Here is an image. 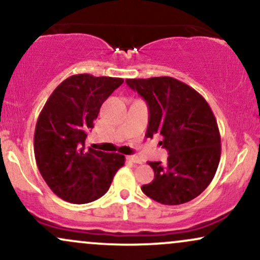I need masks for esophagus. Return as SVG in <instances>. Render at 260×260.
<instances>
[{
    "instance_id": "1",
    "label": "esophagus",
    "mask_w": 260,
    "mask_h": 260,
    "mask_svg": "<svg viewBox=\"0 0 260 260\" xmlns=\"http://www.w3.org/2000/svg\"><path fill=\"white\" fill-rule=\"evenodd\" d=\"M127 160L131 161V162H134V164H143V160L140 159V157L136 156V155H128Z\"/></svg>"
}]
</instances>
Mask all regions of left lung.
<instances>
[{
	"instance_id": "obj_1",
	"label": "left lung",
	"mask_w": 260,
	"mask_h": 260,
	"mask_svg": "<svg viewBox=\"0 0 260 260\" xmlns=\"http://www.w3.org/2000/svg\"><path fill=\"white\" fill-rule=\"evenodd\" d=\"M147 101L145 137L159 134L168 161H150L155 178L142 190L165 205H178L198 197L215 176L221 155L216 118L207 100L192 86L172 77L126 79Z\"/></svg>"
}]
</instances>
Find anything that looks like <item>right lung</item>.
<instances>
[{"mask_svg": "<svg viewBox=\"0 0 260 260\" xmlns=\"http://www.w3.org/2000/svg\"><path fill=\"white\" fill-rule=\"evenodd\" d=\"M123 79L74 74L59 84L41 110L34 154L41 176L56 196L73 204L99 199L109 190L124 156L85 147L100 107Z\"/></svg>", "mask_w": 260, "mask_h": 260, "instance_id": "right-lung-1", "label": "right lung"}]
</instances>
